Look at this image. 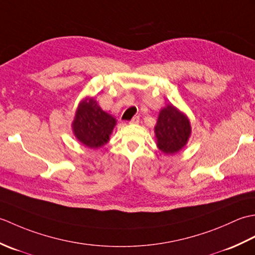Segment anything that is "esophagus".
Here are the masks:
<instances>
[{"mask_svg": "<svg viewBox=\"0 0 255 255\" xmlns=\"http://www.w3.org/2000/svg\"><path fill=\"white\" fill-rule=\"evenodd\" d=\"M139 116H134L131 121H130V124H138L139 123Z\"/></svg>", "mask_w": 255, "mask_h": 255, "instance_id": "1", "label": "esophagus"}]
</instances>
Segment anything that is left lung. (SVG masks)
<instances>
[{
	"label": "left lung",
	"instance_id": "left-lung-1",
	"mask_svg": "<svg viewBox=\"0 0 255 255\" xmlns=\"http://www.w3.org/2000/svg\"><path fill=\"white\" fill-rule=\"evenodd\" d=\"M154 130L159 149L166 154H172L186 144L191 134V125L185 115L173 105H167L161 110Z\"/></svg>",
	"mask_w": 255,
	"mask_h": 255
}]
</instances>
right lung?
I'll return each mask as SVG.
<instances>
[{"instance_id": "right-lung-1", "label": "right lung", "mask_w": 255, "mask_h": 255, "mask_svg": "<svg viewBox=\"0 0 255 255\" xmlns=\"http://www.w3.org/2000/svg\"><path fill=\"white\" fill-rule=\"evenodd\" d=\"M115 118L105 113L94 99L80 104L72 128L75 137L89 148H100L110 140Z\"/></svg>"}]
</instances>
